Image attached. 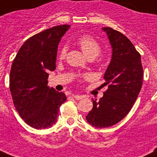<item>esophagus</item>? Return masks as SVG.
Here are the masks:
<instances>
[{
    "label": "esophagus",
    "mask_w": 157,
    "mask_h": 157,
    "mask_svg": "<svg viewBox=\"0 0 157 157\" xmlns=\"http://www.w3.org/2000/svg\"><path fill=\"white\" fill-rule=\"evenodd\" d=\"M72 97L75 98L76 100H80L83 98V96H82V95H80V94H72Z\"/></svg>",
    "instance_id": "1"
}]
</instances>
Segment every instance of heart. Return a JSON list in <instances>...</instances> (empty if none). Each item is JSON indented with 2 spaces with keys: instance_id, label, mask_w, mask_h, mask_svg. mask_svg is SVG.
<instances>
[{
  "instance_id": "1",
  "label": "heart",
  "mask_w": 157,
  "mask_h": 157,
  "mask_svg": "<svg viewBox=\"0 0 157 157\" xmlns=\"http://www.w3.org/2000/svg\"><path fill=\"white\" fill-rule=\"evenodd\" d=\"M77 44L84 54L90 60L97 57L101 50L100 44L92 37L88 35L80 37L77 40ZM66 53H67V50L65 48H63L60 51L58 57L60 59H64L66 57Z\"/></svg>"
}]
</instances>
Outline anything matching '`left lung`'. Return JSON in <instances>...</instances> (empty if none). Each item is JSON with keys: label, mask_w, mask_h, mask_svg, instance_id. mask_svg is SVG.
I'll return each instance as SVG.
<instances>
[{"label": "left lung", "mask_w": 157, "mask_h": 157, "mask_svg": "<svg viewBox=\"0 0 157 157\" xmlns=\"http://www.w3.org/2000/svg\"><path fill=\"white\" fill-rule=\"evenodd\" d=\"M112 46V58L105 71L104 86L108 89L100 100H93L87 122L95 128H108L120 122L131 110L142 89L143 79L141 55L126 36L104 27Z\"/></svg>", "instance_id": "left-lung-1"}]
</instances>
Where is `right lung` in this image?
I'll return each instance as SVG.
<instances>
[{
	"label": "right lung",
	"mask_w": 157,
	"mask_h": 157,
	"mask_svg": "<svg viewBox=\"0 0 157 157\" xmlns=\"http://www.w3.org/2000/svg\"><path fill=\"white\" fill-rule=\"evenodd\" d=\"M70 25L54 26L27 39L15 56L10 73V90L16 110L33 128L56 124L63 92L48 86V71L56 68L58 44Z\"/></svg>",
	"instance_id": "obj_1"
}]
</instances>
